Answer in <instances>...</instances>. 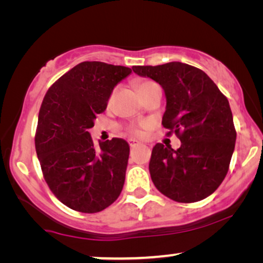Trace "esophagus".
Wrapping results in <instances>:
<instances>
[{
    "mask_svg": "<svg viewBox=\"0 0 263 263\" xmlns=\"http://www.w3.org/2000/svg\"><path fill=\"white\" fill-rule=\"evenodd\" d=\"M128 142H129V146H130V147H135V146L140 145V142H138V141H136V140H134V139H130Z\"/></svg>",
    "mask_w": 263,
    "mask_h": 263,
    "instance_id": "1",
    "label": "esophagus"
}]
</instances>
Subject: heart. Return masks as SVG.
Here are the masks:
<instances>
[{"label": "heart", "instance_id": "1", "mask_svg": "<svg viewBox=\"0 0 263 263\" xmlns=\"http://www.w3.org/2000/svg\"><path fill=\"white\" fill-rule=\"evenodd\" d=\"M154 85H157V84H156V82H153V81H149V80L142 81L141 84L139 85V91L142 92V91H145V89H147L148 87H151V86H154ZM147 127H148V124H147V123L141 124V125H140V127H133L132 128V133L134 135H136V136H141L143 134V130H145Z\"/></svg>", "mask_w": 263, "mask_h": 263}]
</instances>
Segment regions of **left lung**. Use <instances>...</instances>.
Returning <instances> with one entry per match:
<instances>
[{"mask_svg": "<svg viewBox=\"0 0 263 263\" xmlns=\"http://www.w3.org/2000/svg\"><path fill=\"white\" fill-rule=\"evenodd\" d=\"M135 74L158 82L166 97L161 124L181 147L157 143L149 161L156 188L177 202H196L224 181L235 149L236 130L229 100L208 75L182 62L135 66Z\"/></svg>", "mask_w": 263, "mask_h": 263, "instance_id": "left-lung-1", "label": "left lung"}]
</instances>
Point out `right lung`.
<instances>
[{"label":"right lung","instance_id":"right-lung-1","mask_svg":"<svg viewBox=\"0 0 263 263\" xmlns=\"http://www.w3.org/2000/svg\"><path fill=\"white\" fill-rule=\"evenodd\" d=\"M132 69L81 62L46 92L38 116L35 151L43 175L57 199L71 210L97 213L123 189L129 145L123 139L99 141L88 130L105 111L114 88Z\"/></svg>","mask_w":263,"mask_h":263}]
</instances>
